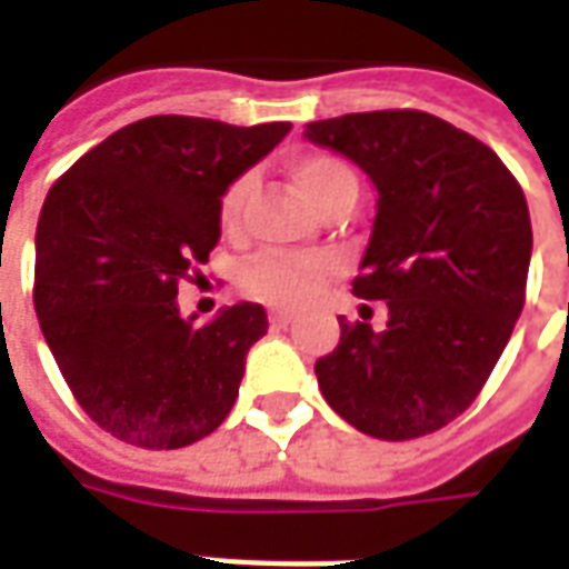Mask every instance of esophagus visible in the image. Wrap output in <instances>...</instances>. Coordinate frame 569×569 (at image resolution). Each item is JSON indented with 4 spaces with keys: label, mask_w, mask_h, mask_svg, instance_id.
<instances>
[{
    "label": "esophagus",
    "mask_w": 569,
    "mask_h": 569,
    "mask_svg": "<svg viewBox=\"0 0 569 569\" xmlns=\"http://www.w3.org/2000/svg\"><path fill=\"white\" fill-rule=\"evenodd\" d=\"M268 320H271L273 329H286V326L292 322V313H286V310H271V317H268Z\"/></svg>",
    "instance_id": "esophagus-1"
}]
</instances>
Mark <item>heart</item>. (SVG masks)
I'll use <instances>...</instances> for the list:
<instances>
[{
    "label": "heart",
    "instance_id": "heart-1",
    "mask_svg": "<svg viewBox=\"0 0 569 569\" xmlns=\"http://www.w3.org/2000/svg\"><path fill=\"white\" fill-rule=\"evenodd\" d=\"M289 176L301 191V198L308 200L317 212L329 210L332 203L357 198V173L350 170V163L335 158V154H322V151H310V154H298L289 161ZM256 179L252 173H243L231 179L224 186L222 198H219V228L222 231H237L240 219L249 207ZM329 261L322 259H292V256H256L240 268V289L249 298H259L264 305H277V308H298L308 305L310 298L317 296L320 283L329 277Z\"/></svg>",
    "mask_w": 569,
    "mask_h": 569
}]
</instances>
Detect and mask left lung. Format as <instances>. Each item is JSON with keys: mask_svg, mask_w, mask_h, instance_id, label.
<instances>
[{"mask_svg": "<svg viewBox=\"0 0 569 569\" xmlns=\"http://www.w3.org/2000/svg\"><path fill=\"white\" fill-rule=\"evenodd\" d=\"M305 137L359 163L378 188L353 292L387 326L347 322L317 381L366 436L408 441L476 402L521 317L530 268L525 191L497 151L418 109L310 121Z\"/></svg>", "mask_w": 569, "mask_h": 569, "instance_id": "obj_1", "label": "left lung"}]
</instances>
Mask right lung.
Instances as JSON below:
<instances>
[{
    "mask_svg": "<svg viewBox=\"0 0 569 569\" xmlns=\"http://www.w3.org/2000/svg\"><path fill=\"white\" fill-rule=\"evenodd\" d=\"M289 130V121L142 118L48 191L36 228V317L76 402L116 439L173 451L234 408L247 350L268 332L264 308L240 301L194 326L176 296L219 243L224 186Z\"/></svg>",
    "mask_w": 569,
    "mask_h": 569,
    "instance_id": "1",
    "label": "right lung"
}]
</instances>
